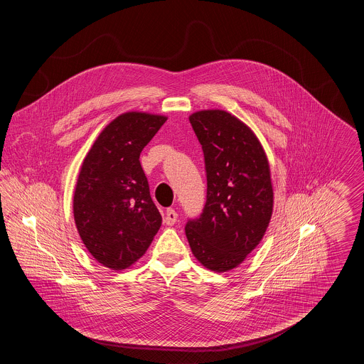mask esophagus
Here are the masks:
<instances>
[{
	"mask_svg": "<svg viewBox=\"0 0 364 364\" xmlns=\"http://www.w3.org/2000/svg\"><path fill=\"white\" fill-rule=\"evenodd\" d=\"M177 217H178V214L176 213V210H174V208H168V210H166V213H165V218H164V221H165V224H166V225L172 226L176 224Z\"/></svg>",
	"mask_w": 364,
	"mask_h": 364,
	"instance_id": "1",
	"label": "esophagus"
}]
</instances>
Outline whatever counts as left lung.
<instances>
[{"instance_id":"8db88e82","label":"left lung","mask_w":364,"mask_h":364,"mask_svg":"<svg viewBox=\"0 0 364 364\" xmlns=\"http://www.w3.org/2000/svg\"><path fill=\"white\" fill-rule=\"evenodd\" d=\"M190 122L205 156L208 196L186 235L193 257L208 270L224 273L255 250L269 226L270 166L255 134L233 114L200 110Z\"/></svg>"}]
</instances>
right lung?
<instances>
[{
	"instance_id": "right-lung-1",
	"label": "right lung",
	"mask_w": 364,
	"mask_h": 364,
	"mask_svg": "<svg viewBox=\"0 0 364 364\" xmlns=\"http://www.w3.org/2000/svg\"><path fill=\"white\" fill-rule=\"evenodd\" d=\"M165 122V116L141 112L120 114L105 127L83 161L73 217L88 252L105 267H129L161 228L139 156Z\"/></svg>"
}]
</instances>
